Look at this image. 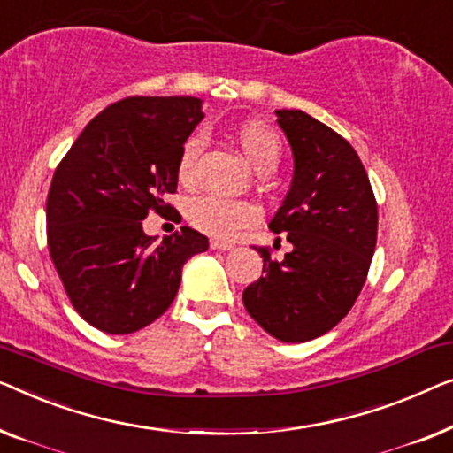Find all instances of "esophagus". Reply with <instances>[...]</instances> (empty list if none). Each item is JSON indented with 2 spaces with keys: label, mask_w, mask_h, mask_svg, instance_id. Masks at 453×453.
Returning <instances> with one entry per match:
<instances>
[{
  "label": "esophagus",
  "mask_w": 453,
  "mask_h": 453,
  "mask_svg": "<svg viewBox=\"0 0 453 453\" xmlns=\"http://www.w3.org/2000/svg\"><path fill=\"white\" fill-rule=\"evenodd\" d=\"M211 250H234V244H229V242H221V240H211Z\"/></svg>",
  "instance_id": "esophagus-1"
}]
</instances>
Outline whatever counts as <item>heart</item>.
Masks as SVG:
<instances>
[{
  "label": "heart",
  "instance_id": "heart-1",
  "mask_svg": "<svg viewBox=\"0 0 453 453\" xmlns=\"http://www.w3.org/2000/svg\"><path fill=\"white\" fill-rule=\"evenodd\" d=\"M235 142L242 154L258 172L273 170L281 154V143L271 127L258 120H246L235 127ZM203 151V135L195 133L182 145L180 160H178V178L182 182H190L196 170V160ZM187 218L196 229L213 238H234L242 227L254 224L258 219L257 207L246 201L224 199L218 195H199L188 201Z\"/></svg>",
  "mask_w": 453,
  "mask_h": 453
}]
</instances>
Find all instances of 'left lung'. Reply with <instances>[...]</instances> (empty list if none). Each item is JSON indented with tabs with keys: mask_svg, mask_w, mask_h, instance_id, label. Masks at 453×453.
Here are the masks:
<instances>
[{
	"mask_svg": "<svg viewBox=\"0 0 453 453\" xmlns=\"http://www.w3.org/2000/svg\"><path fill=\"white\" fill-rule=\"evenodd\" d=\"M288 137L293 176L269 221L291 250L283 260L258 248L263 273L242 293L271 336L305 342L333 330L365 283L378 238V205L347 139L303 111H275Z\"/></svg>",
	"mask_w": 453,
	"mask_h": 453,
	"instance_id": "left-lung-1",
	"label": "left lung"
}]
</instances>
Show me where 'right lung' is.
<instances>
[{"instance_id": "1", "label": "right lung", "mask_w": 453, "mask_h": 453, "mask_svg": "<svg viewBox=\"0 0 453 453\" xmlns=\"http://www.w3.org/2000/svg\"><path fill=\"white\" fill-rule=\"evenodd\" d=\"M205 112L193 96H135L96 114L55 170L47 199L53 265L78 314L108 334L160 318L182 266L209 248L190 227L156 242L150 211L178 187L182 145ZM172 209V207H170Z\"/></svg>"}]
</instances>
